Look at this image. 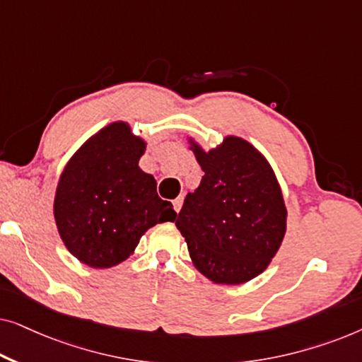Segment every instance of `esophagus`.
Here are the masks:
<instances>
[{"label": "esophagus", "instance_id": "obj_1", "mask_svg": "<svg viewBox=\"0 0 362 362\" xmlns=\"http://www.w3.org/2000/svg\"><path fill=\"white\" fill-rule=\"evenodd\" d=\"M173 206H175L176 212H180L181 207H182V197H176V199L173 201Z\"/></svg>", "mask_w": 362, "mask_h": 362}]
</instances>
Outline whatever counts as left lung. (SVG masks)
I'll list each match as a JSON object with an SVG mask.
<instances>
[{
    "instance_id": "1",
    "label": "left lung",
    "mask_w": 362,
    "mask_h": 362,
    "mask_svg": "<svg viewBox=\"0 0 362 362\" xmlns=\"http://www.w3.org/2000/svg\"><path fill=\"white\" fill-rule=\"evenodd\" d=\"M189 143L204 176L186 196L176 227L206 279L245 284L269 267L285 237L280 185L265 156L244 138L226 136L209 151Z\"/></svg>"
}]
</instances>
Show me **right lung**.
I'll list each match as a JSON object with an SVG mask.
<instances>
[{
    "mask_svg": "<svg viewBox=\"0 0 362 362\" xmlns=\"http://www.w3.org/2000/svg\"><path fill=\"white\" fill-rule=\"evenodd\" d=\"M146 150L125 122H113L78 148L64 168L54 219L67 250L92 269H110L133 254L141 235L173 222V204L138 161Z\"/></svg>",
    "mask_w": 362,
    "mask_h": 362,
    "instance_id": "right-lung-1",
    "label": "right lung"
}]
</instances>
